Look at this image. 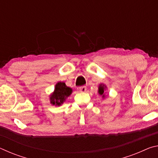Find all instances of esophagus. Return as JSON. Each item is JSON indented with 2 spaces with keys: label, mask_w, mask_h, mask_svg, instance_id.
Instances as JSON below:
<instances>
[{
  "label": "esophagus",
  "mask_w": 158,
  "mask_h": 158,
  "mask_svg": "<svg viewBox=\"0 0 158 158\" xmlns=\"http://www.w3.org/2000/svg\"><path fill=\"white\" fill-rule=\"evenodd\" d=\"M79 91L81 93H84L86 91V87L84 86V85H83V86H80L79 88Z\"/></svg>",
  "instance_id": "34e87169"
}]
</instances>
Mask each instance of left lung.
I'll use <instances>...</instances> for the list:
<instances>
[{
    "label": "left lung",
    "instance_id": "8db88e82",
    "mask_svg": "<svg viewBox=\"0 0 158 158\" xmlns=\"http://www.w3.org/2000/svg\"><path fill=\"white\" fill-rule=\"evenodd\" d=\"M105 85H100V86H99V93H100V94L102 95H103V93H104V90H105ZM104 95H103V97H104Z\"/></svg>",
    "mask_w": 158,
    "mask_h": 158
}]
</instances>
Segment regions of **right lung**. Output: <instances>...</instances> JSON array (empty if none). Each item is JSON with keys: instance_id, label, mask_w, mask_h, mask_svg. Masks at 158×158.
Masks as SVG:
<instances>
[{"instance_id": "1", "label": "right lung", "mask_w": 158, "mask_h": 158, "mask_svg": "<svg viewBox=\"0 0 158 158\" xmlns=\"http://www.w3.org/2000/svg\"><path fill=\"white\" fill-rule=\"evenodd\" d=\"M72 91L71 88L67 86L65 83L58 82L56 85L54 92L50 98L51 103L53 105H60L65 100L66 98L71 94Z\"/></svg>"}]
</instances>
